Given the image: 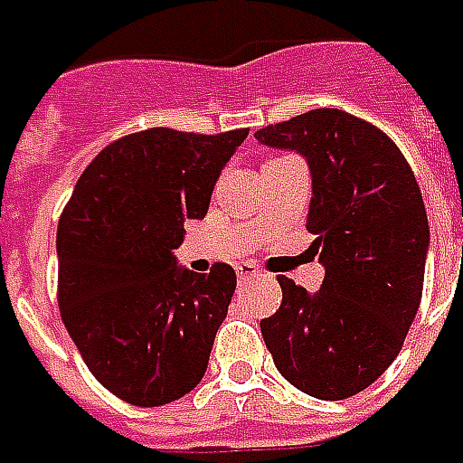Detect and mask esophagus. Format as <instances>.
<instances>
[{
  "label": "esophagus",
  "instance_id": "34e87169",
  "mask_svg": "<svg viewBox=\"0 0 463 463\" xmlns=\"http://www.w3.org/2000/svg\"><path fill=\"white\" fill-rule=\"evenodd\" d=\"M238 278L241 280H255V278H262V270L255 268L252 262H242V265H238Z\"/></svg>",
  "mask_w": 463,
  "mask_h": 463
}]
</instances>
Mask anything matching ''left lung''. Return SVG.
Returning <instances> with one entry per match:
<instances>
[{
  "mask_svg": "<svg viewBox=\"0 0 463 463\" xmlns=\"http://www.w3.org/2000/svg\"><path fill=\"white\" fill-rule=\"evenodd\" d=\"M305 156L307 231L325 280L307 292L278 275L280 310L260 320L282 377L317 399H347L394 362L421 302L429 222L397 143L340 109H315L255 133Z\"/></svg>",
  "mask_w": 463,
  "mask_h": 463,
  "instance_id": "8db88e82",
  "label": "left lung"
}]
</instances>
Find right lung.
<instances>
[{
	"label": "right lung",
	"mask_w": 463,
	"mask_h": 463,
	"mask_svg": "<svg viewBox=\"0 0 463 463\" xmlns=\"http://www.w3.org/2000/svg\"><path fill=\"white\" fill-rule=\"evenodd\" d=\"M248 128L123 136L89 163L59 232V310L86 367L136 407L188 394L205 374L235 270L178 268L183 222L201 221Z\"/></svg>",
	"instance_id": "right-lung-1"
}]
</instances>
